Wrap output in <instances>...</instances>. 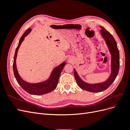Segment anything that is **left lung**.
Wrapping results in <instances>:
<instances>
[{"instance_id":"1","label":"left lung","mask_w":130,"mask_h":130,"mask_svg":"<svg viewBox=\"0 0 130 130\" xmlns=\"http://www.w3.org/2000/svg\"><path fill=\"white\" fill-rule=\"evenodd\" d=\"M102 36L107 43L108 48L112 55L111 59V74L108 79L103 83L97 84H89L82 81L78 75L75 69H74V74L76 83L79 87L84 90L90 92H100L107 89L115 80L119 70V52L117 42L112 35L106 30L104 27L100 26Z\"/></svg>"}]
</instances>
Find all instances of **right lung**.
I'll use <instances>...</instances> for the list:
<instances>
[{"label":"right lung","mask_w":130,"mask_h":130,"mask_svg":"<svg viewBox=\"0 0 130 130\" xmlns=\"http://www.w3.org/2000/svg\"><path fill=\"white\" fill-rule=\"evenodd\" d=\"M30 31L31 29H28L23 34L22 36L20 38V40H19L17 48L15 49L13 63V73L15 79H16L18 84L21 86V87L23 89L30 94H33V95H40L52 92L53 90L56 88L61 73L66 63V62H63L62 63L57 66V67L55 68L53 70L49 78L46 81L40 82V83L37 84H30L23 80L21 77V76H19L18 73L15 62H16L17 52L19 46H20L22 42L24 40L25 37L29 34Z\"/></svg>","instance_id":"right-lung-1"}]
</instances>
